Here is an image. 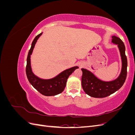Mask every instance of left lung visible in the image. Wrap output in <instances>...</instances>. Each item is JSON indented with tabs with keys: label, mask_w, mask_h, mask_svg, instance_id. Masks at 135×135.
<instances>
[{
	"label": "left lung",
	"mask_w": 135,
	"mask_h": 135,
	"mask_svg": "<svg viewBox=\"0 0 135 135\" xmlns=\"http://www.w3.org/2000/svg\"><path fill=\"white\" fill-rule=\"evenodd\" d=\"M112 42L118 45L122 61L120 74L115 80L104 81L98 79L91 72L81 69V86L88 95L95 98H103L110 96L120 89L125 82L127 74V59L125 54V46L122 40L115 36H112Z\"/></svg>",
	"instance_id": "8db88e82"
}]
</instances>
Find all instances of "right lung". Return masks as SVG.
I'll return each mask as SVG.
<instances>
[{"label":"right lung","mask_w":135,"mask_h":135,"mask_svg":"<svg viewBox=\"0 0 135 135\" xmlns=\"http://www.w3.org/2000/svg\"><path fill=\"white\" fill-rule=\"evenodd\" d=\"M42 34V33L39 34L34 38L32 42L30 50L28 51L26 66V76L28 80L29 81V82L33 87L43 95L46 96H55L63 92L66 87V81L69 75H71L73 72L76 69L78 68V67L74 66L68 69L61 73L57 76L50 79H42L35 76L31 70L30 55L33 51L36 41Z\"/></svg>","instance_id":"1"}]
</instances>
